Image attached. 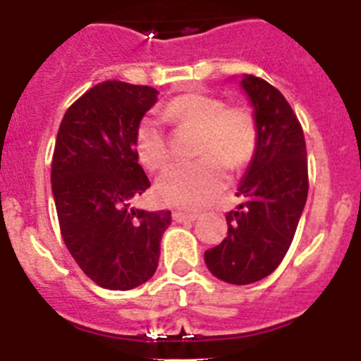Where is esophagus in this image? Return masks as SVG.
I'll use <instances>...</instances> for the list:
<instances>
[{
    "mask_svg": "<svg viewBox=\"0 0 361 361\" xmlns=\"http://www.w3.org/2000/svg\"><path fill=\"white\" fill-rule=\"evenodd\" d=\"M199 216L195 213H183V212H173L175 222H195Z\"/></svg>",
    "mask_w": 361,
    "mask_h": 361,
    "instance_id": "34e87169",
    "label": "esophagus"
}]
</instances>
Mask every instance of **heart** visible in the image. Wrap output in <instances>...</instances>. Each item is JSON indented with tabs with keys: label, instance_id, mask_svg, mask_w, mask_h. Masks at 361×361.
<instances>
[{
	"label": "heart",
	"instance_id": "heart-1",
	"mask_svg": "<svg viewBox=\"0 0 361 361\" xmlns=\"http://www.w3.org/2000/svg\"><path fill=\"white\" fill-rule=\"evenodd\" d=\"M162 116L178 128L197 130L199 161L178 164L157 178L155 193L166 206L200 209L212 202L228 183V168H242L258 146V124L253 111L228 106L222 99L204 92H190L171 99ZM137 159L148 170H161L170 161L161 121L145 116L133 135Z\"/></svg>",
	"mask_w": 361,
	"mask_h": 361
}]
</instances>
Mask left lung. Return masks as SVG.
I'll return each mask as SVG.
<instances>
[{"mask_svg": "<svg viewBox=\"0 0 361 361\" xmlns=\"http://www.w3.org/2000/svg\"><path fill=\"white\" fill-rule=\"evenodd\" d=\"M240 88L257 117L258 146L238 184L244 202L226 215L228 237L204 253L213 275L235 286L258 282L279 267L309 190L304 132L286 97L245 73Z\"/></svg>", "mask_w": 361, "mask_h": 361, "instance_id": "left-lung-1", "label": "left lung"}]
</instances>
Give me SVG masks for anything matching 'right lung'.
I'll return each instance as SVG.
<instances>
[{
  "mask_svg": "<svg viewBox=\"0 0 361 361\" xmlns=\"http://www.w3.org/2000/svg\"><path fill=\"white\" fill-rule=\"evenodd\" d=\"M152 86L104 81L66 110L52 159V195L63 240L97 286L128 291L153 276L168 209L132 208L149 180L139 164L137 123L157 103Z\"/></svg>",
  "mask_w": 361,
  "mask_h": 361,
  "instance_id": "1",
  "label": "right lung"
}]
</instances>
